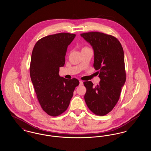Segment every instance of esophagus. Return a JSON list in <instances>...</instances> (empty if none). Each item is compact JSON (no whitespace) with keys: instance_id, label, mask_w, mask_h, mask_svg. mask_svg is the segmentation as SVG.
<instances>
[{"instance_id":"1","label":"esophagus","mask_w":151,"mask_h":151,"mask_svg":"<svg viewBox=\"0 0 151 151\" xmlns=\"http://www.w3.org/2000/svg\"><path fill=\"white\" fill-rule=\"evenodd\" d=\"M79 85L80 86H83V82L82 81H79Z\"/></svg>"}]
</instances>
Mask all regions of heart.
<instances>
[{
	"instance_id": "obj_1",
	"label": "heart",
	"mask_w": 151,
	"mask_h": 151,
	"mask_svg": "<svg viewBox=\"0 0 151 151\" xmlns=\"http://www.w3.org/2000/svg\"><path fill=\"white\" fill-rule=\"evenodd\" d=\"M88 49V48H87V47H83V48L82 49V50H83V49Z\"/></svg>"
}]
</instances>
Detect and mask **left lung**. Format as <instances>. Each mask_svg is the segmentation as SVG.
I'll return each instance as SVG.
<instances>
[{
	"mask_svg": "<svg viewBox=\"0 0 151 151\" xmlns=\"http://www.w3.org/2000/svg\"><path fill=\"white\" fill-rule=\"evenodd\" d=\"M94 51L93 66L99 70L100 81L94 86L85 81L86 105L94 114L106 115L119 100L122 87L126 81L124 52L119 41L113 36L97 32L81 34Z\"/></svg>",
	"mask_w": 151,
	"mask_h": 151,
	"instance_id": "obj_1",
	"label": "left lung"
}]
</instances>
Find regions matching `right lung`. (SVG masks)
Segmentation results:
<instances>
[{"instance_id":"obj_1","label":"right lung","mask_w":151,"mask_h":151,"mask_svg":"<svg viewBox=\"0 0 151 151\" xmlns=\"http://www.w3.org/2000/svg\"><path fill=\"white\" fill-rule=\"evenodd\" d=\"M76 35L60 33L43 37L35 45L30 75L39 103L48 115L56 116L67 110L79 80L59 75L65 64L68 46Z\"/></svg>"}]
</instances>
